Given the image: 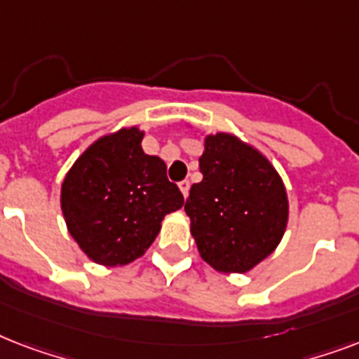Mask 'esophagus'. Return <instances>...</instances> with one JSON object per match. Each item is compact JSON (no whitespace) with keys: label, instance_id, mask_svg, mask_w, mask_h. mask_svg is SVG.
<instances>
[{"label":"esophagus","instance_id":"34e87169","mask_svg":"<svg viewBox=\"0 0 359 359\" xmlns=\"http://www.w3.org/2000/svg\"><path fill=\"white\" fill-rule=\"evenodd\" d=\"M179 188L180 191H182V196L188 197V194H190V180H182V182H179Z\"/></svg>","mask_w":359,"mask_h":359}]
</instances>
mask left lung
Listing matches in <instances>:
<instances>
[{"mask_svg":"<svg viewBox=\"0 0 359 359\" xmlns=\"http://www.w3.org/2000/svg\"><path fill=\"white\" fill-rule=\"evenodd\" d=\"M199 169L203 180L184 205L197 250L218 272H248L285 233L283 180L261 152L231 134L207 135Z\"/></svg>","mask_w":359,"mask_h":359,"instance_id":"1","label":"left lung"}]
</instances>
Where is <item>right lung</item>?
<instances>
[{
  "instance_id": "obj_1",
  "label": "right lung",
  "mask_w": 359,
  "mask_h": 359,
  "mask_svg": "<svg viewBox=\"0 0 359 359\" xmlns=\"http://www.w3.org/2000/svg\"><path fill=\"white\" fill-rule=\"evenodd\" d=\"M141 140L135 126L104 135L76 160L61 186L69 233L104 266H123L143 255L163 216L184 205L163 160L145 154Z\"/></svg>"
}]
</instances>
